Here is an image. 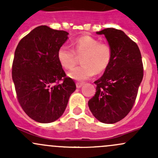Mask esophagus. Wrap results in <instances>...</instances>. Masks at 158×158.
Instances as JSON below:
<instances>
[{
    "label": "esophagus",
    "instance_id": "34e87169",
    "mask_svg": "<svg viewBox=\"0 0 158 158\" xmlns=\"http://www.w3.org/2000/svg\"><path fill=\"white\" fill-rule=\"evenodd\" d=\"M76 87H77L78 89H79L82 86V85H83V84H82V82H76Z\"/></svg>",
    "mask_w": 158,
    "mask_h": 158
}]
</instances>
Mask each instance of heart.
<instances>
[{
    "label": "heart",
    "instance_id": "heart-1",
    "mask_svg": "<svg viewBox=\"0 0 158 158\" xmlns=\"http://www.w3.org/2000/svg\"><path fill=\"white\" fill-rule=\"evenodd\" d=\"M73 50L66 45L60 46L57 50L58 62L64 69H71L76 63V55L81 56L82 64L72 69L68 73L69 78L82 82L107 69L111 61L112 52L107 44L99 43L90 36H82L73 42Z\"/></svg>",
    "mask_w": 158,
    "mask_h": 158
}]
</instances>
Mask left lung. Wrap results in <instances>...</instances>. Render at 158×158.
I'll return each instance as SVG.
<instances>
[{
    "mask_svg": "<svg viewBox=\"0 0 158 158\" xmlns=\"http://www.w3.org/2000/svg\"><path fill=\"white\" fill-rule=\"evenodd\" d=\"M96 33L105 35L112 57L103 76L94 82L96 92L88 105L99 122L116 123L130 112L135 102L144 76L141 52L122 30L106 28Z\"/></svg>",
    "mask_w": 158,
    "mask_h": 158,
    "instance_id": "left-lung-1",
    "label": "left lung"
}]
</instances>
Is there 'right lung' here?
<instances>
[{
    "label": "right lung",
    "instance_id": "1",
    "mask_svg": "<svg viewBox=\"0 0 158 158\" xmlns=\"http://www.w3.org/2000/svg\"><path fill=\"white\" fill-rule=\"evenodd\" d=\"M68 34L39 26L20 40L16 48L12 79L17 99L25 113L40 123H50L61 117L76 90L74 81L66 77L56 57Z\"/></svg>",
    "mask_w": 158,
    "mask_h": 158
}]
</instances>
